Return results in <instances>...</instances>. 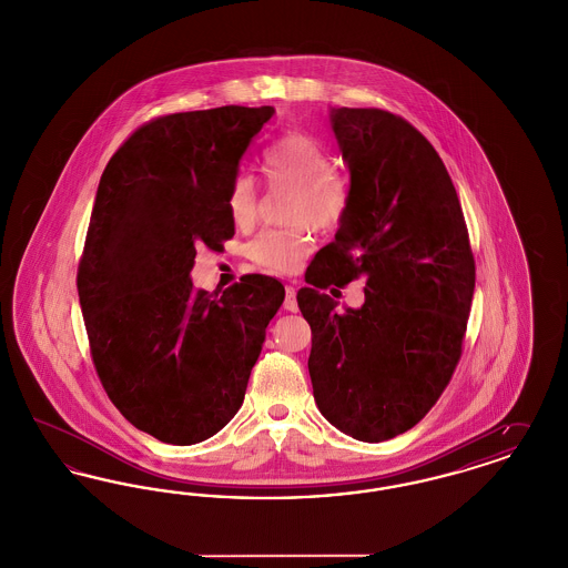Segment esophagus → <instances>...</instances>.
I'll use <instances>...</instances> for the list:
<instances>
[{
	"mask_svg": "<svg viewBox=\"0 0 568 568\" xmlns=\"http://www.w3.org/2000/svg\"><path fill=\"white\" fill-rule=\"evenodd\" d=\"M283 306H285V308H287V311H292V313H296L297 300H296V287H294V285H287V287H285V302H283Z\"/></svg>",
	"mask_w": 568,
	"mask_h": 568,
	"instance_id": "34e87169",
	"label": "esophagus"
}]
</instances>
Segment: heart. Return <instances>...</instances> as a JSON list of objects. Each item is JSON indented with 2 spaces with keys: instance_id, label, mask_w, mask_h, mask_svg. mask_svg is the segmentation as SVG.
<instances>
[{
  "instance_id": "b5f03b06",
  "label": "heart",
  "mask_w": 568,
  "mask_h": 568,
  "mask_svg": "<svg viewBox=\"0 0 568 568\" xmlns=\"http://www.w3.org/2000/svg\"><path fill=\"white\" fill-rule=\"evenodd\" d=\"M264 179L272 191H290L281 230H264L246 244V257L262 271L296 272L315 232L336 230L349 204L347 176L332 165L324 144L313 135L281 138L264 155ZM227 215L236 227H251L260 211V187L253 174L239 172L227 190Z\"/></svg>"
}]
</instances>
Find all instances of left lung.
<instances>
[{
	"label": "left lung",
	"instance_id": "8db88e82",
	"mask_svg": "<svg viewBox=\"0 0 568 568\" xmlns=\"http://www.w3.org/2000/svg\"><path fill=\"white\" fill-rule=\"evenodd\" d=\"M352 172L349 204L306 271L297 306L313 332L308 373L325 419L357 440L410 430L436 405L462 355L475 257L458 193L433 144L398 114L332 109ZM367 281L338 312L322 288Z\"/></svg>",
	"mask_w": 568,
	"mask_h": 568
}]
</instances>
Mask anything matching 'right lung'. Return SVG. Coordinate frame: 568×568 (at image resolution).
I'll return each instance as SVG.
<instances>
[{
    "instance_id": "add662e5",
    "label": "right lung",
    "mask_w": 568,
    "mask_h": 568,
    "mask_svg": "<svg viewBox=\"0 0 568 568\" xmlns=\"http://www.w3.org/2000/svg\"><path fill=\"white\" fill-rule=\"evenodd\" d=\"M272 106L158 116L110 158L77 287L91 357L112 405L142 433L193 445L241 408L285 287L244 274L195 290V248L234 236L227 190Z\"/></svg>"
}]
</instances>
